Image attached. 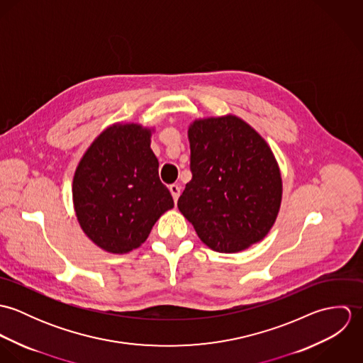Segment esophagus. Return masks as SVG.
Returning <instances> with one entry per match:
<instances>
[{
	"mask_svg": "<svg viewBox=\"0 0 363 363\" xmlns=\"http://www.w3.org/2000/svg\"><path fill=\"white\" fill-rule=\"evenodd\" d=\"M169 190H170V193H172V196H173L174 203H177V200H179V197H180V190H182V187H180L179 184H170V186H169Z\"/></svg>",
	"mask_w": 363,
	"mask_h": 363,
	"instance_id": "34e87169",
	"label": "esophagus"
}]
</instances>
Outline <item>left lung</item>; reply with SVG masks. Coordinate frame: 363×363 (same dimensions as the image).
<instances>
[{"instance_id": "obj_1", "label": "left lung", "mask_w": 363, "mask_h": 363, "mask_svg": "<svg viewBox=\"0 0 363 363\" xmlns=\"http://www.w3.org/2000/svg\"><path fill=\"white\" fill-rule=\"evenodd\" d=\"M191 180L177 201L199 238L219 253L262 240L282 199V179L268 144L236 116L196 120L189 127Z\"/></svg>"}]
</instances>
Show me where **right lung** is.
<instances>
[{"label": "right lung", "mask_w": 363, "mask_h": 363, "mask_svg": "<svg viewBox=\"0 0 363 363\" xmlns=\"http://www.w3.org/2000/svg\"><path fill=\"white\" fill-rule=\"evenodd\" d=\"M151 130L113 124L92 143L77 166L72 200L85 235L108 253L140 247L163 212L174 207L159 179Z\"/></svg>", "instance_id": "1"}]
</instances>
